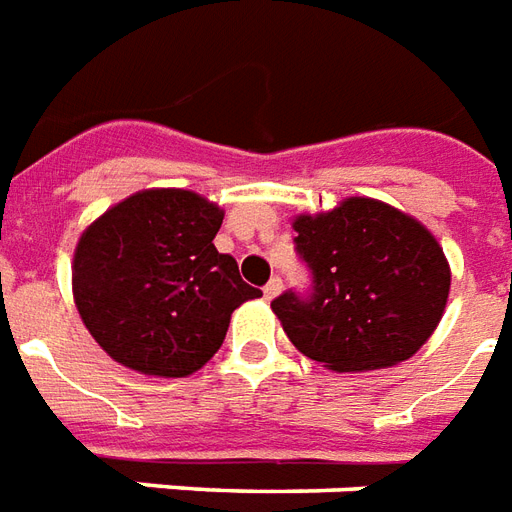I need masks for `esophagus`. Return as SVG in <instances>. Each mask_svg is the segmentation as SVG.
<instances>
[{"instance_id": "esophagus-1", "label": "esophagus", "mask_w": 512, "mask_h": 512, "mask_svg": "<svg viewBox=\"0 0 512 512\" xmlns=\"http://www.w3.org/2000/svg\"><path fill=\"white\" fill-rule=\"evenodd\" d=\"M279 293H282V279L274 277V279H271V282H268L266 288H263V296H266V299L271 301V299H277Z\"/></svg>"}]
</instances>
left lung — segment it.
<instances>
[{
    "label": "left lung",
    "instance_id": "left-lung-1",
    "mask_svg": "<svg viewBox=\"0 0 512 512\" xmlns=\"http://www.w3.org/2000/svg\"><path fill=\"white\" fill-rule=\"evenodd\" d=\"M310 266V299L282 293L271 310L301 354L334 373L406 362L436 332L450 299V263L425 224L389 202L345 197L293 219Z\"/></svg>",
    "mask_w": 512,
    "mask_h": 512
}]
</instances>
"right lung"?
I'll list each match as a JSON object with an SVG mask.
<instances>
[{"label":"right lung","instance_id":"add662e5","mask_svg":"<svg viewBox=\"0 0 512 512\" xmlns=\"http://www.w3.org/2000/svg\"><path fill=\"white\" fill-rule=\"evenodd\" d=\"M222 219L197 191L142 189L87 224L73 252V301L115 362L191 376L222 348L235 307L263 296L216 252Z\"/></svg>","mask_w":512,"mask_h":512}]
</instances>
